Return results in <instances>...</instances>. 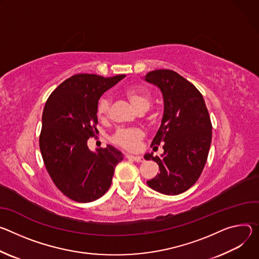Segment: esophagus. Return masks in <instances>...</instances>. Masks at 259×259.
Listing matches in <instances>:
<instances>
[{
    "label": "esophagus",
    "mask_w": 259,
    "mask_h": 259,
    "mask_svg": "<svg viewBox=\"0 0 259 259\" xmlns=\"http://www.w3.org/2000/svg\"><path fill=\"white\" fill-rule=\"evenodd\" d=\"M126 157H127L128 159H133V160H135V161H137V162L144 161V157L140 156V155H131V154H127Z\"/></svg>",
    "instance_id": "obj_1"
}]
</instances>
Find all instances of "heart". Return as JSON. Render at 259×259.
<instances>
[{
	"mask_svg": "<svg viewBox=\"0 0 259 259\" xmlns=\"http://www.w3.org/2000/svg\"><path fill=\"white\" fill-rule=\"evenodd\" d=\"M123 95L131 101V103L139 110H146L152 101V95L145 86H132L123 91ZM111 100L109 97H102L97 104V115L101 120H105L109 116ZM145 134L139 127L119 128L112 136L114 144L126 149L135 150L140 142L144 138Z\"/></svg>",
	"mask_w": 259,
	"mask_h": 259,
	"instance_id": "obj_1",
	"label": "heart"
}]
</instances>
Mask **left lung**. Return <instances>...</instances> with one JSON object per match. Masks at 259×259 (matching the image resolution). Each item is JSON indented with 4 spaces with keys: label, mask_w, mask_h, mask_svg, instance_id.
<instances>
[{
    "label": "left lung",
    "mask_w": 259,
    "mask_h": 259,
    "mask_svg": "<svg viewBox=\"0 0 259 259\" xmlns=\"http://www.w3.org/2000/svg\"><path fill=\"white\" fill-rule=\"evenodd\" d=\"M145 80L158 86L164 103L161 125L151 143L162 144L163 153L145 155L158 164L159 174L147 184L162 194L177 195L189 189L205 167L212 140L210 115L203 95L177 72L154 70Z\"/></svg>",
    "instance_id": "8db88e82"
}]
</instances>
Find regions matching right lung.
<instances>
[{
  "instance_id": "1",
  "label": "right lung",
  "mask_w": 259,
  "mask_h": 259,
  "mask_svg": "<svg viewBox=\"0 0 259 259\" xmlns=\"http://www.w3.org/2000/svg\"><path fill=\"white\" fill-rule=\"evenodd\" d=\"M124 77L75 74L57 86L45 104L39 137L43 161L55 186L75 202L90 203L103 196L115 166L123 159L110 145L91 151L88 141L96 136L98 101Z\"/></svg>"
}]
</instances>
